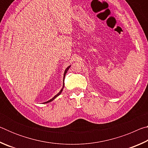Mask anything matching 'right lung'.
Returning a JSON list of instances; mask_svg holds the SVG:
<instances>
[{
	"label": "right lung",
	"instance_id": "add662e5",
	"mask_svg": "<svg viewBox=\"0 0 148 148\" xmlns=\"http://www.w3.org/2000/svg\"><path fill=\"white\" fill-rule=\"evenodd\" d=\"M70 67H71V65H70V66H69L68 67H67V68H66V69H65V71H64V75H63V85H62V89H61V91H60L58 92V93H57L56 95H55V96L53 97V98L51 99H50V100H49V101H47V102H44L43 104L48 103V102H50L53 101L55 99L57 98V97L59 96V95H61V93L62 91V90H63V89H64V77H65V75H66V74L67 71H69V69H70Z\"/></svg>",
	"mask_w": 148,
	"mask_h": 148
}]
</instances>
